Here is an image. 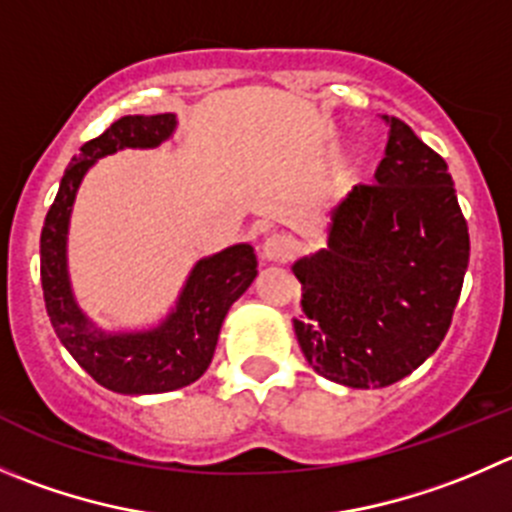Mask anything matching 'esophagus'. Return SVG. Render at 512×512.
I'll return each instance as SVG.
<instances>
[{
	"mask_svg": "<svg viewBox=\"0 0 512 512\" xmlns=\"http://www.w3.org/2000/svg\"><path fill=\"white\" fill-rule=\"evenodd\" d=\"M292 255H295V240L290 235L275 232L262 242V257L267 262H287Z\"/></svg>",
	"mask_w": 512,
	"mask_h": 512,
	"instance_id": "1",
	"label": "esophagus"
}]
</instances>
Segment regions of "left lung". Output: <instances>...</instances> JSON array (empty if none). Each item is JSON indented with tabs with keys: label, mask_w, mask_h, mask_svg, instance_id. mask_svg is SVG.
Returning <instances> with one entry per match:
<instances>
[{
	"label": "left lung",
	"mask_w": 512,
	"mask_h": 512,
	"mask_svg": "<svg viewBox=\"0 0 512 512\" xmlns=\"http://www.w3.org/2000/svg\"><path fill=\"white\" fill-rule=\"evenodd\" d=\"M385 122L377 182L352 187L330 210L327 245L292 265L302 355L317 375L357 390L388 388L438 350L470 260L445 160L403 119Z\"/></svg>",
	"instance_id": "obj_1"
}]
</instances>
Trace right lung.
Returning <instances> with one entry per match:
<instances>
[{"label": "right lung", "mask_w": 512, "mask_h": 512, "mask_svg": "<svg viewBox=\"0 0 512 512\" xmlns=\"http://www.w3.org/2000/svg\"><path fill=\"white\" fill-rule=\"evenodd\" d=\"M175 130L172 112L127 114L112 122L69 162L42 227V290L54 332L79 367L112 393L157 395L200 380L215 355L227 310L257 277L255 250L240 242L197 260L175 307L145 330H104L79 307L69 280L67 235L84 175L119 150H155Z\"/></svg>", "instance_id": "right-lung-1"}]
</instances>
